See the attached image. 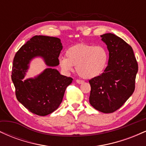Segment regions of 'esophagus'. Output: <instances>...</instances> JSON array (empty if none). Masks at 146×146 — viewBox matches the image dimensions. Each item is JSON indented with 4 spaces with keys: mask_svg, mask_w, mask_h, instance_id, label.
Here are the masks:
<instances>
[{
    "mask_svg": "<svg viewBox=\"0 0 146 146\" xmlns=\"http://www.w3.org/2000/svg\"><path fill=\"white\" fill-rule=\"evenodd\" d=\"M76 82L79 84H83L84 81L83 80H76Z\"/></svg>",
    "mask_w": 146,
    "mask_h": 146,
    "instance_id": "1",
    "label": "esophagus"
}]
</instances>
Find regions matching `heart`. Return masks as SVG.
I'll use <instances>...</instances> for the list:
<instances>
[{
    "mask_svg": "<svg viewBox=\"0 0 146 146\" xmlns=\"http://www.w3.org/2000/svg\"><path fill=\"white\" fill-rule=\"evenodd\" d=\"M66 54V57L59 58L62 69L69 73L76 66L78 74L86 79L94 78L101 75L108 64V51L102 45L77 44L68 48Z\"/></svg>",
    "mask_w": 146,
    "mask_h": 146,
    "instance_id": "obj_1",
    "label": "heart"
}]
</instances>
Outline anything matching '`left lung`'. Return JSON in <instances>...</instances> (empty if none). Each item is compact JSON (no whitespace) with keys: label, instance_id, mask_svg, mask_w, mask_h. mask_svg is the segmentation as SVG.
<instances>
[{"label":"left lung","instance_id":"obj_1","mask_svg":"<svg viewBox=\"0 0 146 146\" xmlns=\"http://www.w3.org/2000/svg\"><path fill=\"white\" fill-rule=\"evenodd\" d=\"M109 52L108 66L102 75L89 80L90 105L104 113L116 111L135 88L138 64L132 48L113 33L101 36Z\"/></svg>","mask_w":146,"mask_h":146}]
</instances>
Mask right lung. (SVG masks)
I'll return each mask as SVG.
<instances>
[{
  "label": "right lung",
  "instance_id": "add662e5",
  "mask_svg": "<svg viewBox=\"0 0 146 146\" xmlns=\"http://www.w3.org/2000/svg\"><path fill=\"white\" fill-rule=\"evenodd\" d=\"M62 49L60 38L35 36L14 56L11 80L16 98L27 109L39 116L51 114L59 107L66 87L73 81L53 68L59 64L58 57ZM37 56L42 58L48 67L35 78L23 80L30 62Z\"/></svg>",
  "mask_w": 146,
  "mask_h": 146
}]
</instances>
